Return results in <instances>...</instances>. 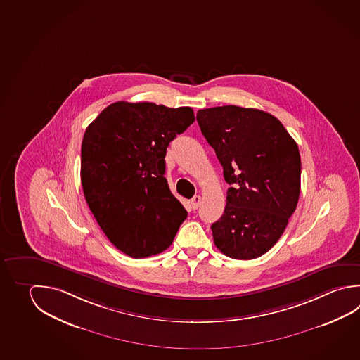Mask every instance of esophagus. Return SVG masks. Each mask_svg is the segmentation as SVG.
<instances>
[{
	"label": "esophagus",
	"instance_id": "obj_1",
	"mask_svg": "<svg viewBox=\"0 0 360 360\" xmlns=\"http://www.w3.org/2000/svg\"><path fill=\"white\" fill-rule=\"evenodd\" d=\"M200 203H202V196L200 195L194 196V198L191 199V202H190L191 207H193V210H198V207L200 205Z\"/></svg>",
	"mask_w": 360,
	"mask_h": 360
}]
</instances>
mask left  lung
Returning a JSON list of instances; mask_svg holds the SVG:
<instances>
[{"mask_svg": "<svg viewBox=\"0 0 360 360\" xmlns=\"http://www.w3.org/2000/svg\"><path fill=\"white\" fill-rule=\"evenodd\" d=\"M198 124L229 184L223 216L212 224L224 255L251 260L274 246L301 193V156L274 115L236 105L198 110Z\"/></svg>", "mask_w": 360, "mask_h": 360, "instance_id": "left-lung-1", "label": "left lung"}]
</instances>
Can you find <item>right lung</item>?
Returning <instances> with one entry per match:
<instances>
[{
    "label": "right lung",
    "instance_id": "obj_1",
    "mask_svg": "<svg viewBox=\"0 0 360 360\" xmlns=\"http://www.w3.org/2000/svg\"><path fill=\"white\" fill-rule=\"evenodd\" d=\"M189 106L118 101L86 128L81 183L111 243L134 259L170 246L188 217L165 179L166 148L193 124Z\"/></svg>",
    "mask_w": 360,
    "mask_h": 360
}]
</instances>
